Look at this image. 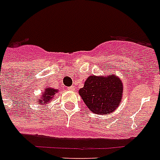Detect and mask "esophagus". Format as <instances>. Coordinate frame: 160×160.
I'll return each instance as SVG.
<instances>
[{
	"instance_id": "obj_1",
	"label": "esophagus",
	"mask_w": 160,
	"mask_h": 160,
	"mask_svg": "<svg viewBox=\"0 0 160 160\" xmlns=\"http://www.w3.org/2000/svg\"><path fill=\"white\" fill-rule=\"evenodd\" d=\"M68 90H75V86L74 85H72V86H70V87L67 88Z\"/></svg>"
}]
</instances>
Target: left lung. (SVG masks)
<instances>
[{"label":"left lung","mask_w":160,"mask_h":160,"mask_svg":"<svg viewBox=\"0 0 160 160\" xmlns=\"http://www.w3.org/2000/svg\"><path fill=\"white\" fill-rule=\"evenodd\" d=\"M79 94L90 111L97 114H109L120 105L123 84L114 75H91L85 80Z\"/></svg>","instance_id":"left-lung-1"}]
</instances>
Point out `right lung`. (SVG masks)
I'll return each instance as SVG.
<instances>
[{
    "mask_svg": "<svg viewBox=\"0 0 160 160\" xmlns=\"http://www.w3.org/2000/svg\"><path fill=\"white\" fill-rule=\"evenodd\" d=\"M57 90H55L53 88H46L45 90V92L41 95V99H39V104L41 103V105H44V104H48L52 98L54 97L55 93H57Z\"/></svg>",
    "mask_w": 160,
    "mask_h": 160,
    "instance_id": "add662e5",
    "label": "right lung"
}]
</instances>
